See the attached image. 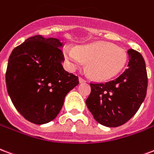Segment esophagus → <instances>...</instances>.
I'll list each match as a JSON object with an SVG mask.
<instances>
[{
	"label": "esophagus",
	"instance_id": "1",
	"mask_svg": "<svg viewBox=\"0 0 154 154\" xmlns=\"http://www.w3.org/2000/svg\"><path fill=\"white\" fill-rule=\"evenodd\" d=\"M79 82H80V83H85V82H86V80H85V79H83L82 77H79Z\"/></svg>",
	"mask_w": 154,
	"mask_h": 154
}]
</instances>
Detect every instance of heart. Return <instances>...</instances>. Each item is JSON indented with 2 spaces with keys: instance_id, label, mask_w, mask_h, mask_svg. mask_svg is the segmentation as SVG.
Returning <instances> with one entry per match:
<instances>
[{
  "instance_id": "1",
  "label": "heart",
  "mask_w": 154,
  "mask_h": 154,
  "mask_svg": "<svg viewBox=\"0 0 154 154\" xmlns=\"http://www.w3.org/2000/svg\"><path fill=\"white\" fill-rule=\"evenodd\" d=\"M66 66L75 69L86 61L88 73L97 80H106L118 75L127 61L124 49L107 42H96L78 48L66 47L64 49Z\"/></svg>"
}]
</instances>
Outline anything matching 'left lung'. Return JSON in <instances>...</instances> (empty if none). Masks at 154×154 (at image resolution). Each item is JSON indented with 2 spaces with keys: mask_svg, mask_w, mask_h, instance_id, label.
<instances>
[{
  "mask_svg": "<svg viewBox=\"0 0 154 154\" xmlns=\"http://www.w3.org/2000/svg\"><path fill=\"white\" fill-rule=\"evenodd\" d=\"M128 68L106 83H90L86 105L99 124L117 127L133 117L146 97L148 88L145 61L142 55L128 50Z\"/></svg>",
  "mask_w": 154,
  "mask_h": 154,
  "instance_id": "obj_1",
  "label": "left lung"
}]
</instances>
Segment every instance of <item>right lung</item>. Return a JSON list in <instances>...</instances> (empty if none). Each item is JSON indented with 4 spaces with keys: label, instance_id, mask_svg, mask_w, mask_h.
Returning a JSON list of instances; mask_svg holds the SVG:
<instances>
[{
    "label": "right lung",
    "instance_id": "add662e5",
    "mask_svg": "<svg viewBox=\"0 0 154 154\" xmlns=\"http://www.w3.org/2000/svg\"><path fill=\"white\" fill-rule=\"evenodd\" d=\"M62 47L59 39L36 35L16 47L9 57L8 94L18 112L33 124L56 118L66 94L79 85L78 76L62 66Z\"/></svg>",
    "mask_w": 154,
    "mask_h": 154
}]
</instances>
